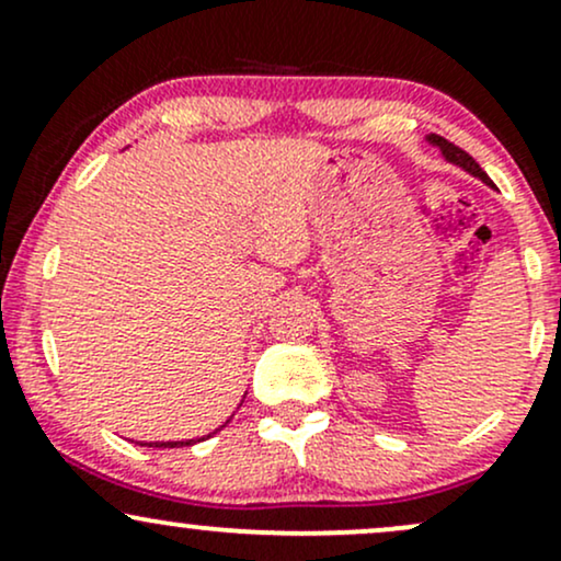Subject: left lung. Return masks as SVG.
Instances as JSON below:
<instances>
[{
	"label": "left lung",
	"mask_w": 561,
	"mask_h": 561,
	"mask_svg": "<svg viewBox=\"0 0 561 561\" xmlns=\"http://www.w3.org/2000/svg\"><path fill=\"white\" fill-rule=\"evenodd\" d=\"M430 141H433V145L440 147V150H443V156H446V158L450 160V163L461 165V169L472 173V176H478V179H482V182H485V184H491V186H493L491 179H488V173L482 171L480 165H478V160H474L472 156H469V152L461 150V147H456L454 141H448V139L437 137V134H433V137H430Z\"/></svg>",
	"instance_id": "left-lung-1"
}]
</instances>
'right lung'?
<instances>
[{"label":"right lung","mask_w":561,"mask_h":561,"mask_svg":"<svg viewBox=\"0 0 561 561\" xmlns=\"http://www.w3.org/2000/svg\"><path fill=\"white\" fill-rule=\"evenodd\" d=\"M210 437V435H208ZM195 440H169V443H139V446L147 448H182V446H192Z\"/></svg>","instance_id":"obj_1"}]
</instances>
